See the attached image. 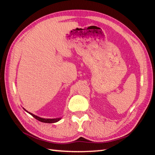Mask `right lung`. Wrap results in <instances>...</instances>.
Masks as SVG:
<instances>
[{
  "label": "right lung",
  "mask_w": 155,
  "mask_h": 155,
  "mask_svg": "<svg viewBox=\"0 0 155 155\" xmlns=\"http://www.w3.org/2000/svg\"><path fill=\"white\" fill-rule=\"evenodd\" d=\"M23 109H24L26 112H27V113L30 114L31 115H32V116L34 118H35L36 119L42 122V123H57V122L60 120L61 119V118H62V117H60V118H41L40 117H38V116H37V115H35L34 114H32V113H30V112H28L26 109H25L24 108H23Z\"/></svg>",
  "instance_id": "add662e5"
}]
</instances>
